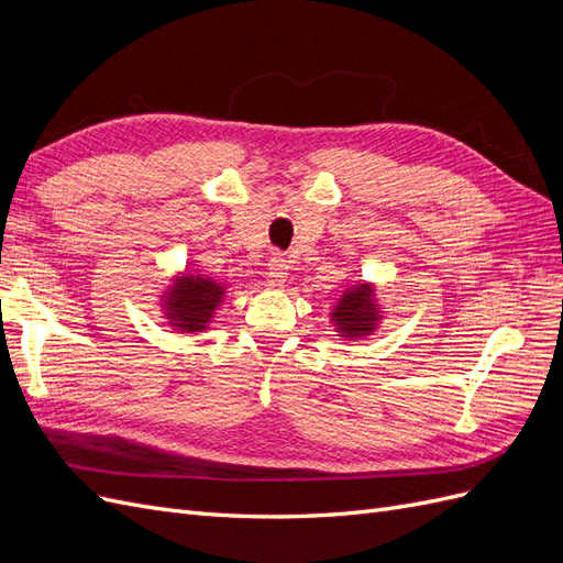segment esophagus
Instances as JSON below:
<instances>
[{
    "instance_id": "1",
    "label": "esophagus",
    "mask_w": 563,
    "mask_h": 563,
    "mask_svg": "<svg viewBox=\"0 0 563 563\" xmlns=\"http://www.w3.org/2000/svg\"><path fill=\"white\" fill-rule=\"evenodd\" d=\"M269 282L275 286H284L288 279V261L282 258V255H275V258L269 261V272H267Z\"/></svg>"
}]
</instances>
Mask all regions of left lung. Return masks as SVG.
Returning a JSON list of instances; mask_svg holds the SVG:
<instances>
[{"label": "left lung", "instance_id": "8db88e82", "mask_svg": "<svg viewBox=\"0 0 563 563\" xmlns=\"http://www.w3.org/2000/svg\"><path fill=\"white\" fill-rule=\"evenodd\" d=\"M378 319L380 310L376 305V294H373V286L368 284L347 288L345 296L338 298L331 314V321L345 338L368 335L371 331H376Z\"/></svg>", "mask_w": 563, "mask_h": 563}]
</instances>
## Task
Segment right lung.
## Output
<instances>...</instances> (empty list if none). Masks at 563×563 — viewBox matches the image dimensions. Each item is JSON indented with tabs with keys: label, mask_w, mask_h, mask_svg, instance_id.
<instances>
[{
	"label": "right lung",
	"mask_w": 563,
	"mask_h": 563,
	"mask_svg": "<svg viewBox=\"0 0 563 563\" xmlns=\"http://www.w3.org/2000/svg\"><path fill=\"white\" fill-rule=\"evenodd\" d=\"M225 288L211 277L185 275L176 277L164 298V317L180 333H195L207 329L213 312L223 302Z\"/></svg>",
	"instance_id": "right-lung-1"
}]
</instances>
